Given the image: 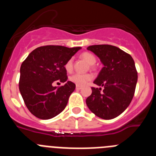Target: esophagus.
<instances>
[{"mask_svg":"<svg viewBox=\"0 0 156 156\" xmlns=\"http://www.w3.org/2000/svg\"><path fill=\"white\" fill-rule=\"evenodd\" d=\"M76 90H80V89H82V87L78 86V85H77V86L76 87Z\"/></svg>","mask_w":156,"mask_h":156,"instance_id":"1","label":"esophagus"}]
</instances>
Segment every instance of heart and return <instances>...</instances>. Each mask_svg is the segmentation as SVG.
<instances>
[{
  "mask_svg": "<svg viewBox=\"0 0 156 156\" xmlns=\"http://www.w3.org/2000/svg\"><path fill=\"white\" fill-rule=\"evenodd\" d=\"M80 57L83 60H85L88 64L94 65L96 62V58L89 52H84V53L81 54ZM73 60L69 59L65 64V69L68 73H70L73 70ZM92 78H93V76L90 73H74L73 75H72L69 77V80L70 81H72L78 86H83L85 83H87L88 81L91 80Z\"/></svg>",
  "mask_w": 156,
  "mask_h": 156,
  "instance_id": "heart-1",
  "label": "heart"
}]
</instances>
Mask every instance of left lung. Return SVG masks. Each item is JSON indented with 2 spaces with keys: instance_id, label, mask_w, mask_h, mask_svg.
<instances>
[{
  "instance_id": "left-lung-1",
  "label": "left lung",
  "mask_w": 156,
  "mask_h": 156,
  "mask_svg": "<svg viewBox=\"0 0 156 156\" xmlns=\"http://www.w3.org/2000/svg\"><path fill=\"white\" fill-rule=\"evenodd\" d=\"M87 50L94 52L104 65L94 81L104 89L101 91V87H91L87 105L101 119H114L126 110L134 95L137 81L134 61L129 54L112 45H91Z\"/></svg>"
}]
</instances>
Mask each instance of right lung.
I'll list each match as a JSON object with an SVG mask.
<instances>
[{"label":"right lung","instance_id":"add662e5","mask_svg":"<svg viewBox=\"0 0 156 156\" xmlns=\"http://www.w3.org/2000/svg\"><path fill=\"white\" fill-rule=\"evenodd\" d=\"M81 48L47 45L36 48L22 63L19 90L29 111L41 119H49L65 109L76 84L67 81L65 64ZM58 80L63 86L53 87Z\"/></svg>","mask_w":156,"mask_h":156}]
</instances>
